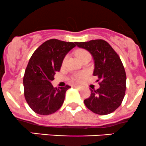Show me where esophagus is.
<instances>
[{"label":"esophagus","mask_w":146,"mask_h":146,"mask_svg":"<svg viewBox=\"0 0 146 146\" xmlns=\"http://www.w3.org/2000/svg\"><path fill=\"white\" fill-rule=\"evenodd\" d=\"M74 87L76 88H78V89H81V86H77V85H75Z\"/></svg>","instance_id":"esophagus-1"}]
</instances>
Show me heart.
<instances>
[{
	"instance_id": "1",
	"label": "heart",
	"mask_w": 146,
	"mask_h": 146,
	"mask_svg": "<svg viewBox=\"0 0 146 146\" xmlns=\"http://www.w3.org/2000/svg\"><path fill=\"white\" fill-rule=\"evenodd\" d=\"M76 56H77L81 60L87 58V57H90V54L89 52H88L86 50H77L76 52ZM67 58H68V56H66L64 58V59H63V64L65 63ZM86 76H87V74L86 72L75 73L74 74H73L72 76L71 79L73 81L80 82V81H81L83 79H84V78L86 77Z\"/></svg>"
}]
</instances>
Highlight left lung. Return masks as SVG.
Wrapping results in <instances>:
<instances>
[{
    "instance_id": "8db88e82",
    "label": "left lung",
    "mask_w": 146,
    "mask_h": 146,
    "mask_svg": "<svg viewBox=\"0 0 146 146\" xmlns=\"http://www.w3.org/2000/svg\"><path fill=\"white\" fill-rule=\"evenodd\" d=\"M78 47L88 50L94 60L93 75L98 77L100 88L92 90L84 104L95 114L106 115L116 110L121 104L126 89V74L120 57L102 39L76 42Z\"/></svg>"
}]
</instances>
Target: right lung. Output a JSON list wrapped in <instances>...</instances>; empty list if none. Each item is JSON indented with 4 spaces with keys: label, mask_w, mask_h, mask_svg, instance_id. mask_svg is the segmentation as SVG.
I'll return each mask as SVG.
<instances>
[{
    "label": "right lung",
    "mask_w": 146,
    "mask_h": 146,
    "mask_svg": "<svg viewBox=\"0 0 146 146\" xmlns=\"http://www.w3.org/2000/svg\"><path fill=\"white\" fill-rule=\"evenodd\" d=\"M76 46V42L50 39L40 45L31 56L23 77L24 95L34 112L52 114L64 102L65 92L71 87L54 88L51 81L59 72L65 55Z\"/></svg>",
    "instance_id": "obj_1"
}]
</instances>
